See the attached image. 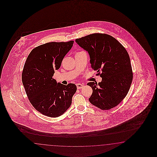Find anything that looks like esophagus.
I'll return each mask as SVG.
<instances>
[{"mask_svg": "<svg viewBox=\"0 0 157 157\" xmlns=\"http://www.w3.org/2000/svg\"><path fill=\"white\" fill-rule=\"evenodd\" d=\"M76 85V87H77V89H82V88H83V85L82 84H81V83H77Z\"/></svg>", "mask_w": 157, "mask_h": 157, "instance_id": "1", "label": "esophagus"}]
</instances>
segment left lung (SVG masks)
Segmentation results:
<instances>
[{
  "label": "left lung",
  "mask_w": 157,
  "mask_h": 157,
  "mask_svg": "<svg viewBox=\"0 0 157 157\" xmlns=\"http://www.w3.org/2000/svg\"><path fill=\"white\" fill-rule=\"evenodd\" d=\"M90 55L91 67L102 81L89 82L93 89L89 98L91 104L102 110L116 106L128 93L133 72L128 53L112 36L94 33L75 40Z\"/></svg>",
  "instance_id": "8db88e82"
}]
</instances>
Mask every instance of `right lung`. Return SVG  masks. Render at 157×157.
<instances>
[{
    "instance_id": "1",
    "label": "right lung",
    "mask_w": 157,
    "mask_h": 157,
    "mask_svg": "<svg viewBox=\"0 0 157 157\" xmlns=\"http://www.w3.org/2000/svg\"><path fill=\"white\" fill-rule=\"evenodd\" d=\"M74 41L51 42L30 53L24 65L22 81L29 100L41 113L51 117L63 114L71 106L76 92L75 84L64 85L53 78L55 70L71 49Z\"/></svg>"
}]
</instances>
